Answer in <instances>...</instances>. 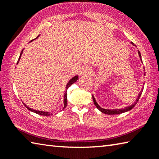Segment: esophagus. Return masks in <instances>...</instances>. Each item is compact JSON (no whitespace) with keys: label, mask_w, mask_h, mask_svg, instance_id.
<instances>
[{"label":"esophagus","mask_w":159,"mask_h":159,"mask_svg":"<svg viewBox=\"0 0 159 159\" xmlns=\"http://www.w3.org/2000/svg\"><path fill=\"white\" fill-rule=\"evenodd\" d=\"M92 72V69H91V67L89 66H83L81 69V74L83 75L86 74H90Z\"/></svg>","instance_id":"34e87169"}]
</instances>
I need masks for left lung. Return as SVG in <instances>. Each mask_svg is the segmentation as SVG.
<instances>
[{
  "label": "left lung",
  "mask_w": 159,
  "mask_h": 159,
  "mask_svg": "<svg viewBox=\"0 0 159 159\" xmlns=\"http://www.w3.org/2000/svg\"><path fill=\"white\" fill-rule=\"evenodd\" d=\"M132 44H133V45H134V44L133 43H132ZM138 54H139V57H140L141 60H142L141 54H140V52H139V50H138ZM142 90H143V88H142ZM141 95H142V92L139 93V95H138V99H137V100H136V102H138L139 99V98H140ZM93 102H94V104H95V105L96 106L97 108H98V109L99 110V111H102V113H104V114H109V115L120 114H122V113H124V112H126V111H130V110L133 109V107H134V106H135V104H137V103H134V104H132V105H130V106L127 107H125V108H124V109H102V107H99V106L98 105V104L97 103V102L95 101V98H94V97H93Z\"/></svg>",
  "instance_id": "obj_1"
}]
</instances>
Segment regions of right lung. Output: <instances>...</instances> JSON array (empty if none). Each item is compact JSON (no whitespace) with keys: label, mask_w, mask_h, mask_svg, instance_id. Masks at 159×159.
Here are the masks:
<instances>
[{"label":"right lung","mask_w":159,"mask_h":159,"mask_svg":"<svg viewBox=\"0 0 159 159\" xmlns=\"http://www.w3.org/2000/svg\"><path fill=\"white\" fill-rule=\"evenodd\" d=\"M22 52H23V50H21V53H20V57H19V59H18V61H17V64L19 62V60H20L21 54H22ZM78 79H79V77H78V76H74V77L73 78V79H71V80H70L69 81V83H67L66 87V90L68 89V88L70 87V85H72L74 83L76 82V80H78ZM66 104H67V93H66V90L65 94H64V109L65 108V107H66ZM25 106L29 110V111H33V112H34V113H36V114H39V115H42V116H50V115H52V114H50V112L36 111V110H34V109H31V108H29V107H28L27 106L25 105Z\"/></svg>","instance_id":"1"}]
</instances>
